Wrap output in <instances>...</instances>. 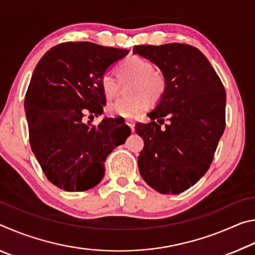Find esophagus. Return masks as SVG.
Masks as SVG:
<instances>
[{"instance_id":"1","label":"esophagus","mask_w":255,"mask_h":255,"mask_svg":"<svg viewBox=\"0 0 255 255\" xmlns=\"http://www.w3.org/2000/svg\"><path fill=\"white\" fill-rule=\"evenodd\" d=\"M126 125L131 129V131H135V122H132V120H126Z\"/></svg>"}]
</instances>
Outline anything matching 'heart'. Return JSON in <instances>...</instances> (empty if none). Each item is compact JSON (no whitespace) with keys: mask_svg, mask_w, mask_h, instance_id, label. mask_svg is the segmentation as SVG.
Masks as SVG:
<instances>
[{"mask_svg":"<svg viewBox=\"0 0 255 255\" xmlns=\"http://www.w3.org/2000/svg\"><path fill=\"white\" fill-rule=\"evenodd\" d=\"M116 75L122 84L127 85L129 97L110 102L107 107V114L111 117L132 118L140 114L150 103L155 105L161 101L166 90V80L162 72L154 70L149 60L130 56L124 59L116 67ZM109 73L101 77L100 85L103 96L107 99L114 98L119 91V83Z\"/></svg>","mask_w":255,"mask_h":255,"instance_id":"b5f03b06","label":"heart"}]
</instances>
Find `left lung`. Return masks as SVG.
Returning <instances> with one entry per match:
<instances>
[{"label":"left lung","mask_w":255,"mask_h":255,"mask_svg":"<svg viewBox=\"0 0 255 255\" xmlns=\"http://www.w3.org/2000/svg\"><path fill=\"white\" fill-rule=\"evenodd\" d=\"M132 53L155 64L166 80L163 98L147 114L152 122L136 124L144 140L138 169L150 188L178 195L197 183L213 162L225 129V89L196 47L143 45ZM164 118L169 124L161 128Z\"/></svg>","instance_id":"obj_1"}]
</instances>
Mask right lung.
Segmentation results:
<instances>
[{
  "label": "right lung",
  "instance_id": "obj_1",
  "mask_svg": "<svg viewBox=\"0 0 255 255\" xmlns=\"http://www.w3.org/2000/svg\"><path fill=\"white\" fill-rule=\"evenodd\" d=\"M127 54L93 42H64L34 68L24 99L30 145L47 179L59 189L96 187L108 155L130 135L118 119L103 118L98 126L83 119L85 114L102 115L101 77Z\"/></svg>",
  "mask_w": 255,
  "mask_h": 255
}]
</instances>
